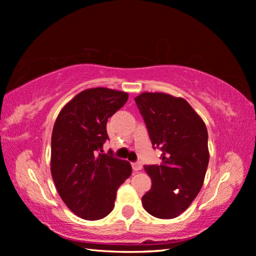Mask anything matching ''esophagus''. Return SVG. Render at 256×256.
I'll use <instances>...</instances> for the list:
<instances>
[{"mask_svg":"<svg viewBox=\"0 0 256 256\" xmlns=\"http://www.w3.org/2000/svg\"><path fill=\"white\" fill-rule=\"evenodd\" d=\"M132 168H133V170H136V172L141 170H142V164L141 162H133Z\"/></svg>","mask_w":256,"mask_h":256,"instance_id":"obj_1","label":"esophagus"}]
</instances>
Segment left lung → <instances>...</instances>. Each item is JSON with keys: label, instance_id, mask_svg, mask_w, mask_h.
Returning <instances> with one entry per match:
<instances>
[{"label": "left lung", "instance_id": "left-lung-1", "mask_svg": "<svg viewBox=\"0 0 256 256\" xmlns=\"http://www.w3.org/2000/svg\"><path fill=\"white\" fill-rule=\"evenodd\" d=\"M134 100L152 146L162 151V164L144 166L152 185L142 196V204L157 218H176L190 206L204 182L210 156L206 126L182 97L142 92Z\"/></svg>", "mask_w": 256, "mask_h": 256}]
</instances>
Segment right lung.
Masks as SVG:
<instances>
[{
    "mask_svg": "<svg viewBox=\"0 0 256 256\" xmlns=\"http://www.w3.org/2000/svg\"><path fill=\"white\" fill-rule=\"evenodd\" d=\"M128 98V92L102 86L86 89L56 118L52 133V177L63 202L82 219L99 220L110 214L116 192L132 172L126 160L97 152L108 138V118Z\"/></svg>",
    "mask_w": 256,
    "mask_h": 256,
    "instance_id": "add662e5",
    "label": "right lung"
}]
</instances>
